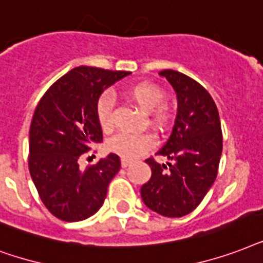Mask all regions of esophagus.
Segmentation results:
<instances>
[{
  "instance_id": "34e87169",
  "label": "esophagus",
  "mask_w": 263,
  "mask_h": 263,
  "mask_svg": "<svg viewBox=\"0 0 263 263\" xmlns=\"http://www.w3.org/2000/svg\"><path fill=\"white\" fill-rule=\"evenodd\" d=\"M130 163H132V160L126 159V158H122V167H127Z\"/></svg>"
}]
</instances>
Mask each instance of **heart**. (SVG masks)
Listing matches in <instances>:
<instances>
[{
	"label": "heart",
	"instance_id": "obj_1",
	"mask_svg": "<svg viewBox=\"0 0 263 263\" xmlns=\"http://www.w3.org/2000/svg\"><path fill=\"white\" fill-rule=\"evenodd\" d=\"M125 96L145 112L149 125L159 130H164L170 125L173 117L172 105L167 100H164L166 93L159 85L146 81L137 82L126 87ZM96 115L100 127L104 132L112 129V101L108 96H103L99 99L96 105ZM154 144L155 137L149 132L119 133L109 140L108 148L123 158L134 159L146 152Z\"/></svg>",
	"mask_w": 263,
	"mask_h": 263
}]
</instances>
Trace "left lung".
Wrapping results in <instances>:
<instances>
[{
    "label": "left lung",
    "instance_id": "1",
    "mask_svg": "<svg viewBox=\"0 0 263 263\" xmlns=\"http://www.w3.org/2000/svg\"><path fill=\"white\" fill-rule=\"evenodd\" d=\"M159 75L174 87L178 112L172 136L156 152L170 162L145 160L152 176L141 186V197L155 213L177 218L192 213L214 184L222 154V130L214 100L200 83L174 70L160 71Z\"/></svg>",
    "mask_w": 263,
    "mask_h": 263
}]
</instances>
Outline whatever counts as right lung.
Instances as JSON below:
<instances>
[{
    "instance_id": "1",
    "label": "right lung",
    "mask_w": 263,
    "mask_h": 263,
    "mask_svg": "<svg viewBox=\"0 0 263 263\" xmlns=\"http://www.w3.org/2000/svg\"><path fill=\"white\" fill-rule=\"evenodd\" d=\"M129 74L75 67L41 97L30 126L28 168L41 200L56 218L77 222L97 213L121 170L117 154L85 170L79 168V158L103 141L96 115L100 95Z\"/></svg>"
}]
</instances>
